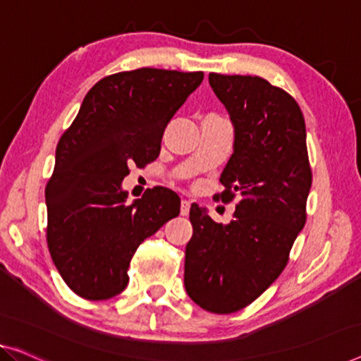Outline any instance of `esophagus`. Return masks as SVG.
I'll use <instances>...</instances> for the list:
<instances>
[{
	"label": "esophagus",
	"mask_w": 361,
	"mask_h": 361,
	"mask_svg": "<svg viewBox=\"0 0 361 361\" xmlns=\"http://www.w3.org/2000/svg\"><path fill=\"white\" fill-rule=\"evenodd\" d=\"M190 207H191V201H188V199H183V201H181V207H180L181 215H188V214H190Z\"/></svg>",
	"instance_id": "34e87169"
}]
</instances>
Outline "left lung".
<instances>
[{"label": "left lung", "mask_w": 361, "mask_h": 361, "mask_svg": "<svg viewBox=\"0 0 361 361\" xmlns=\"http://www.w3.org/2000/svg\"><path fill=\"white\" fill-rule=\"evenodd\" d=\"M209 84L235 128L217 199L240 201L228 225L191 206L185 288L202 310L228 314L252 303L287 266L313 175L305 118L292 95L257 76L211 73Z\"/></svg>", "instance_id": "obj_1"}]
</instances>
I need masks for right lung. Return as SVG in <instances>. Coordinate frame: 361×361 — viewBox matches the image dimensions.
<instances>
[{"label":"right lung","instance_id":"obj_1","mask_svg":"<svg viewBox=\"0 0 361 361\" xmlns=\"http://www.w3.org/2000/svg\"><path fill=\"white\" fill-rule=\"evenodd\" d=\"M204 73L141 68L100 79L56 146L45 188L47 243L74 293L109 300L128 285L137 246L180 214V197L152 188L126 204L121 181L160 154L169 121Z\"/></svg>","mask_w":361,"mask_h":361}]
</instances>
